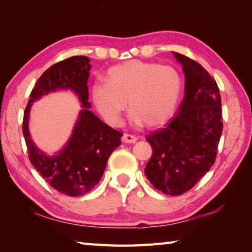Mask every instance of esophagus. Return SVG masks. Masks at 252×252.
Returning <instances> with one entry per match:
<instances>
[{"instance_id":"34e87169","label":"esophagus","mask_w":252,"mask_h":252,"mask_svg":"<svg viewBox=\"0 0 252 252\" xmlns=\"http://www.w3.org/2000/svg\"><path fill=\"white\" fill-rule=\"evenodd\" d=\"M137 141V137L135 135H132V134H123L122 136V142L125 143H129V144H133Z\"/></svg>"}]
</instances>
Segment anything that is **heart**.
<instances>
[{
  "instance_id": "heart-1",
  "label": "heart",
  "mask_w": 252,
  "mask_h": 252,
  "mask_svg": "<svg viewBox=\"0 0 252 252\" xmlns=\"http://www.w3.org/2000/svg\"><path fill=\"white\" fill-rule=\"evenodd\" d=\"M105 80L92 85L91 96L101 117L114 126L121 123L127 105L134 125L161 126L174 115L183 92V78L178 69L158 63H121L107 70Z\"/></svg>"
}]
</instances>
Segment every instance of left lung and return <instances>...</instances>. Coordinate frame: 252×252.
Listing matches in <instances>:
<instances>
[{"mask_svg":"<svg viewBox=\"0 0 252 252\" xmlns=\"http://www.w3.org/2000/svg\"><path fill=\"white\" fill-rule=\"evenodd\" d=\"M173 55L185 74L184 98L169 125L146 137L153 155L145 174L156 189L179 196L192 189L215 163L223 122L216 80L189 57Z\"/></svg>","mask_w":252,"mask_h":252,"instance_id":"8db88e82","label":"left lung"}]
</instances>
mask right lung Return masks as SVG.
<instances>
[{"instance_id": "1", "label": "right lung", "mask_w": 252, "mask_h": 252, "mask_svg": "<svg viewBox=\"0 0 252 252\" xmlns=\"http://www.w3.org/2000/svg\"><path fill=\"white\" fill-rule=\"evenodd\" d=\"M91 67L85 56H72L54 63L37 79L24 112L23 133L31 164L53 189L71 197L87 194L98 183L109 156L120 145L123 135L89 110ZM63 88L73 90L84 108L66 146L56 155L47 157L31 140L29 112L33 101Z\"/></svg>"}]
</instances>
